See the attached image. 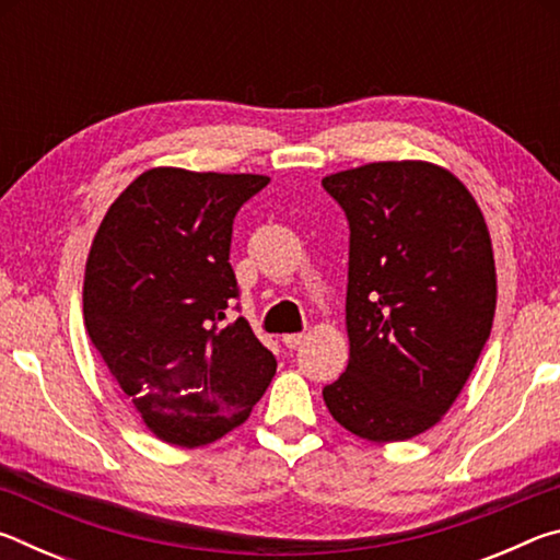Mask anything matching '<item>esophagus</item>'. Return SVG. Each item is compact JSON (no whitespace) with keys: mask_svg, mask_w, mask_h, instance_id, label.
Listing matches in <instances>:
<instances>
[{"mask_svg":"<svg viewBox=\"0 0 560 560\" xmlns=\"http://www.w3.org/2000/svg\"><path fill=\"white\" fill-rule=\"evenodd\" d=\"M303 340H306V334H289V336H283V346L287 348H299Z\"/></svg>","mask_w":560,"mask_h":560,"instance_id":"34e87169","label":"esophagus"}]
</instances>
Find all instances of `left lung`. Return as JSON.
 I'll list each match as a JSON object with an SVG mask.
<instances>
[{
  "label": "left lung",
  "instance_id": "1",
  "mask_svg": "<svg viewBox=\"0 0 560 560\" xmlns=\"http://www.w3.org/2000/svg\"><path fill=\"white\" fill-rule=\"evenodd\" d=\"M346 212V373L324 387L348 432L402 442L457 400L491 334L497 271L469 189L430 163H371L324 177Z\"/></svg>",
  "mask_w": 560,
  "mask_h": 560
}]
</instances>
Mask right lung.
Listing matches in <instances>:
<instances>
[{
	"instance_id": "add662e5",
	"label": "right lung",
	"mask_w": 560,
	"mask_h": 560,
	"mask_svg": "<svg viewBox=\"0 0 560 560\" xmlns=\"http://www.w3.org/2000/svg\"><path fill=\"white\" fill-rule=\"evenodd\" d=\"M264 175L155 167L122 189L91 244L83 324L160 440L202 447L249 417L277 358L240 311L232 224Z\"/></svg>"
}]
</instances>
